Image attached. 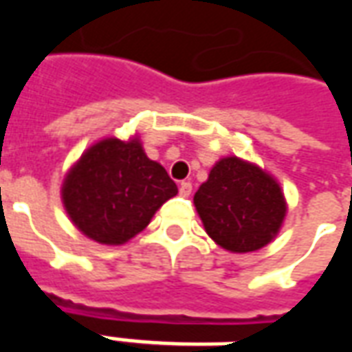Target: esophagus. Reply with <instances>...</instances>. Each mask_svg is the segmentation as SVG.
<instances>
[{"mask_svg": "<svg viewBox=\"0 0 352 352\" xmlns=\"http://www.w3.org/2000/svg\"><path fill=\"white\" fill-rule=\"evenodd\" d=\"M179 194L183 196V198H188L192 194V184L190 183H181L179 184Z\"/></svg>", "mask_w": 352, "mask_h": 352, "instance_id": "obj_1", "label": "esophagus"}]
</instances>
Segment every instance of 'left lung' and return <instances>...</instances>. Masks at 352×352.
<instances>
[{
  "instance_id": "obj_1",
  "label": "left lung",
  "mask_w": 352,
  "mask_h": 352,
  "mask_svg": "<svg viewBox=\"0 0 352 352\" xmlns=\"http://www.w3.org/2000/svg\"><path fill=\"white\" fill-rule=\"evenodd\" d=\"M204 228L222 249L252 252L279 234L287 201L279 183L256 164L226 156L194 194Z\"/></svg>"
}]
</instances>
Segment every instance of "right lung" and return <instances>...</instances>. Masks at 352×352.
<instances>
[{"label": "right lung", "instance_id": "obj_1", "mask_svg": "<svg viewBox=\"0 0 352 352\" xmlns=\"http://www.w3.org/2000/svg\"><path fill=\"white\" fill-rule=\"evenodd\" d=\"M175 194L177 184L146 156L139 138L98 141L62 184V201L72 222L101 245L130 241Z\"/></svg>", "mask_w": 352, "mask_h": 352}]
</instances>
